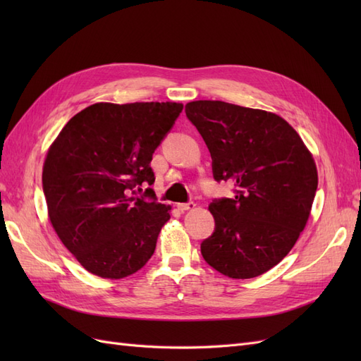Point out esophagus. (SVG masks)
<instances>
[{"label": "esophagus", "mask_w": 361, "mask_h": 361, "mask_svg": "<svg viewBox=\"0 0 361 361\" xmlns=\"http://www.w3.org/2000/svg\"><path fill=\"white\" fill-rule=\"evenodd\" d=\"M195 207V203L194 202H188V203H179L178 204V209L185 212V211H190V209H194Z\"/></svg>", "instance_id": "obj_1"}]
</instances>
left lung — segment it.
Returning a JSON list of instances; mask_svg holds the SVG:
<instances>
[{
	"label": "left lung",
	"instance_id": "1",
	"mask_svg": "<svg viewBox=\"0 0 361 361\" xmlns=\"http://www.w3.org/2000/svg\"><path fill=\"white\" fill-rule=\"evenodd\" d=\"M185 113L211 152L215 180L235 183V197L214 200V233L202 256L231 279H253L276 267L310 216L318 170L285 118L223 101H194Z\"/></svg>",
	"mask_w": 361,
	"mask_h": 361
}]
</instances>
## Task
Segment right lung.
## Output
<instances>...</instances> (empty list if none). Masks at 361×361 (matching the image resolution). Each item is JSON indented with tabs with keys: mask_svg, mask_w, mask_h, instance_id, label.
Segmentation results:
<instances>
[{
	"mask_svg": "<svg viewBox=\"0 0 361 361\" xmlns=\"http://www.w3.org/2000/svg\"><path fill=\"white\" fill-rule=\"evenodd\" d=\"M183 105L97 102L75 114L52 141L42 183L48 216L92 274L123 279L143 268L171 207L137 197L155 182L152 155ZM146 195L155 199L152 190Z\"/></svg>",
	"mask_w": 361,
	"mask_h": 361,
	"instance_id": "add662e5",
	"label": "right lung"
}]
</instances>
